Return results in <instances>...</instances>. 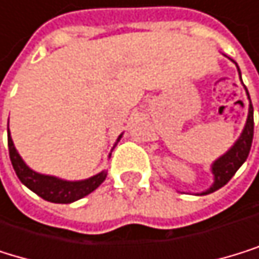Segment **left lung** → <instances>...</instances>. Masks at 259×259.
<instances>
[{"label":"left lung","mask_w":259,"mask_h":259,"mask_svg":"<svg viewBox=\"0 0 259 259\" xmlns=\"http://www.w3.org/2000/svg\"><path fill=\"white\" fill-rule=\"evenodd\" d=\"M236 67H237V64H236ZM237 72H239V75H241L239 67H237ZM245 91H247V88H245ZM247 97L250 100L248 91H247ZM251 141H253V107H251V100H250L248 114H247V121H245L242 134L239 135V138L234 141V145L225 154L220 155V157L217 160H214V163L210 165V171H212V175H214L212 186H210L207 190H204L201 193H196V195H209V193H212V192H215V190H219L225 186V184L234 176V173L237 171V169L241 168V165L247 160L250 148H251Z\"/></svg>","instance_id":"1"}]
</instances>
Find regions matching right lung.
Listing matches in <instances>:
<instances>
[{
    "label": "right lung",
    "mask_w": 259,
    "mask_h": 259,
    "mask_svg": "<svg viewBox=\"0 0 259 259\" xmlns=\"http://www.w3.org/2000/svg\"><path fill=\"white\" fill-rule=\"evenodd\" d=\"M121 137H122V134L118 137L116 143L121 140ZM116 143H114V146H116ZM8 146H9L11 162H12V166L15 169L18 179L22 181V184H25L29 190H32L36 195H39L40 198L50 201V203L69 204V203H73L80 198H84L86 195L94 192L107 178L105 169L91 178H88V179H81V181H66V179H61L56 176L42 175V173L34 171V169H31L25 163L22 155H20L18 151L15 149L9 128H8Z\"/></svg>",
    "instance_id": "obj_1"
}]
</instances>
